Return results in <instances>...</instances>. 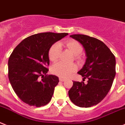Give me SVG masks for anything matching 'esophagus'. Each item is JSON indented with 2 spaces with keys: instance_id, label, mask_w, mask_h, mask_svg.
<instances>
[{
  "instance_id": "34e87169",
  "label": "esophagus",
  "mask_w": 125,
  "mask_h": 125,
  "mask_svg": "<svg viewBox=\"0 0 125 125\" xmlns=\"http://www.w3.org/2000/svg\"><path fill=\"white\" fill-rule=\"evenodd\" d=\"M59 80L60 81V82H64V81H65V78H59Z\"/></svg>"
}]
</instances>
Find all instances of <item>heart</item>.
<instances>
[{
	"instance_id": "1",
	"label": "heart",
	"mask_w": 125,
	"mask_h": 125,
	"mask_svg": "<svg viewBox=\"0 0 125 125\" xmlns=\"http://www.w3.org/2000/svg\"><path fill=\"white\" fill-rule=\"evenodd\" d=\"M64 45L75 55L76 60H79L80 55L83 51L82 45L75 40H70L63 43ZM62 48L59 43H55L50 47L49 52V58L51 62H56L59 59L61 55ZM77 70L75 64H66L63 62H58L53 65L51 68L53 74L62 77L66 78Z\"/></svg>"
}]
</instances>
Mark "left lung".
<instances>
[{"instance_id":"1","label":"left lung","mask_w":125,"mask_h":125,"mask_svg":"<svg viewBox=\"0 0 125 125\" xmlns=\"http://www.w3.org/2000/svg\"><path fill=\"white\" fill-rule=\"evenodd\" d=\"M70 37L85 49L87 58L78 73L83 77V81L87 78L88 83L73 81L68 95L76 106L91 107L103 100L112 87L116 74L115 57L103 42L96 38L82 34Z\"/></svg>"}]
</instances>
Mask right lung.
<instances>
[{"mask_svg":"<svg viewBox=\"0 0 125 125\" xmlns=\"http://www.w3.org/2000/svg\"><path fill=\"white\" fill-rule=\"evenodd\" d=\"M67 35L52 32L32 35L13 50L8 61V76L15 93L25 103L40 107L51 100L59 80L55 75H46L50 63L49 52L53 43Z\"/></svg>","mask_w":125,"mask_h":125,"instance_id":"add662e5","label":"right lung"}]
</instances>
